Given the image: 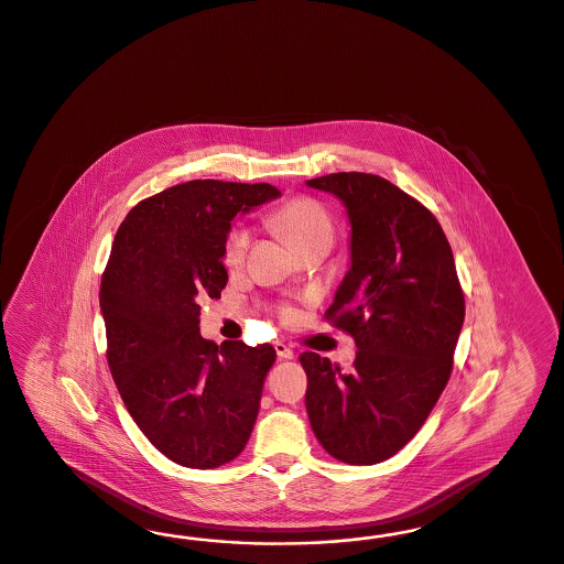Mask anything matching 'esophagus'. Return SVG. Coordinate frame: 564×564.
Listing matches in <instances>:
<instances>
[{
	"label": "esophagus",
	"instance_id": "esophagus-1",
	"mask_svg": "<svg viewBox=\"0 0 564 564\" xmlns=\"http://www.w3.org/2000/svg\"><path fill=\"white\" fill-rule=\"evenodd\" d=\"M272 346H274V351H276V356H279V358H285V360H293V356H295V354H293L292 348H288V346H285L283 341H274Z\"/></svg>",
	"mask_w": 564,
	"mask_h": 564
}]
</instances>
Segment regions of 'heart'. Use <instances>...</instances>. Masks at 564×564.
<instances>
[{
  "instance_id": "heart-1",
  "label": "heart",
  "mask_w": 564,
  "mask_h": 564,
  "mask_svg": "<svg viewBox=\"0 0 564 564\" xmlns=\"http://www.w3.org/2000/svg\"><path fill=\"white\" fill-rule=\"evenodd\" d=\"M272 225L292 241L297 252L321 243L330 246L335 237L329 213L314 199L288 202L285 206H281L276 213L272 214ZM250 239H252V231L243 225L235 227L234 231L227 235L225 262L229 267H237L246 258ZM285 316L290 318L292 311H285Z\"/></svg>"
}]
</instances>
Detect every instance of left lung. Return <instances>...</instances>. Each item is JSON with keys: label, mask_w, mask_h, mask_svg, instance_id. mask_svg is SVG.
<instances>
[{"label": "left lung", "mask_w": 564, "mask_h": 564, "mask_svg": "<svg viewBox=\"0 0 564 564\" xmlns=\"http://www.w3.org/2000/svg\"><path fill=\"white\" fill-rule=\"evenodd\" d=\"M350 220V269L327 318L356 341L350 372L306 351V410L333 458L377 465L427 421L452 372L465 295L435 216L388 178L333 173L306 181Z\"/></svg>", "instance_id": "obj_1"}]
</instances>
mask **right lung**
Returning a JSON list of instances; mask_svg holds the SVG:
<instances>
[{
  "mask_svg": "<svg viewBox=\"0 0 564 564\" xmlns=\"http://www.w3.org/2000/svg\"><path fill=\"white\" fill-rule=\"evenodd\" d=\"M269 183L187 181L139 202L101 274L108 365L137 427L176 465L216 468L248 444L269 344L216 346L199 335V300L220 297L237 213L276 199Z\"/></svg>",
  "mask_w": 564,
  "mask_h": 564,
  "instance_id": "1",
  "label": "right lung"
}]
</instances>
